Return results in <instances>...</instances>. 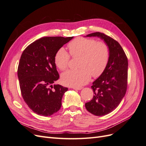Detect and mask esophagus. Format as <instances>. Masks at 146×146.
<instances>
[{"instance_id":"obj_1","label":"esophagus","mask_w":146,"mask_h":146,"mask_svg":"<svg viewBox=\"0 0 146 146\" xmlns=\"http://www.w3.org/2000/svg\"><path fill=\"white\" fill-rule=\"evenodd\" d=\"M74 90H82V87H77V88H76V87H74V88H72Z\"/></svg>"}]
</instances>
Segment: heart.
I'll return each instance as SVG.
<instances>
[{
    "mask_svg": "<svg viewBox=\"0 0 146 146\" xmlns=\"http://www.w3.org/2000/svg\"><path fill=\"white\" fill-rule=\"evenodd\" d=\"M70 55L79 57L77 70H70L62 75L61 82L66 86L80 87L90 80L92 76L98 77L103 74L110 59V48L107 43L94 38L79 37L69 42ZM70 55L64 48L57 50L54 62L61 70L68 68Z\"/></svg>",
    "mask_w": 146,
    "mask_h": 146,
    "instance_id": "b5f03b06",
    "label": "heart"
}]
</instances>
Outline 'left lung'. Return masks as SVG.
<instances>
[{
    "label": "left lung",
    "mask_w": 146,
    "mask_h": 146,
    "mask_svg": "<svg viewBox=\"0 0 146 146\" xmlns=\"http://www.w3.org/2000/svg\"><path fill=\"white\" fill-rule=\"evenodd\" d=\"M86 36H98L104 39L110 48V59L103 74L92 83V100L85 104L90 113L104 116L115 110L124 97L127 88L128 59L121 46L115 39L101 32Z\"/></svg>",
    "instance_id": "1"
}]
</instances>
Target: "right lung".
Listing matches in <instances>:
<instances>
[{
    "label": "right lung",
    "mask_w": 146,
    "mask_h": 146,
    "mask_svg": "<svg viewBox=\"0 0 146 146\" xmlns=\"http://www.w3.org/2000/svg\"><path fill=\"white\" fill-rule=\"evenodd\" d=\"M73 38L43 37L30 44L22 54L17 68L21 94L32 111L48 116L61 107V100L68 88L52 85L60 76L54 62L59 48Z\"/></svg>",
    "instance_id": "1"
}]
</instances>
